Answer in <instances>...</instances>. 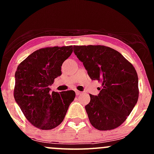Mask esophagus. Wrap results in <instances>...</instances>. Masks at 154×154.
Segmentation results:
<instances>
[{
    "instance_id": "obj_1",
    "label": "esophagus",
    "mask_w": 154,
    "mask_h": 154,
    "mask_svg": "<svg viewBox=\"0 0 154 154\" xmlns=\"http://www.w3.org/2000/svg\"><path fill=\"white\" fill-rule=\"evenodd\" d=\"M75 92H76V94H77V96L78 95H80V94H81V91H77V90H76L75 91Z\"/></svg>"
}]
</instances>
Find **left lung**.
I'll return each mask as SVG.
<instances>
[{"instance_id":"8db88e82","label":"left lung","mask_w":154,"mask_h":154,"mask_svg":"<svg viewBox=\"0 0 154 154\" xmlns=\"http://www.w3.org/2000/svg\"><path fill=\"white\" fill-rule=\"evenodd\" d=\"M91 80L101 82L97 95L85 106L90 123L99 130H112L127 119L139 98V80L133 65L116 50L102 45L74 46Z\"/></svg>"}]
</instances>
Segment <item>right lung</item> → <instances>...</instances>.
Wrapping results in <instances>:
<instances>
[{"label": "right lung", "instance_id": "1", "mask_svg": "<svg viewBox=\"0 0 154 154\" xmlns=\"http://www.w3.org/2000/svg\"><path fill=\"white\" fill-rule=\"evenodd\" d=\"M72 52V45L37 50L20 63L15 71V102L26 119L41 130L60 125L74 100L73 90L51 92L49 88L62 74V65Z\"/></svg>", "mask_w": 154, "mask_h": 154}]
</instances>
